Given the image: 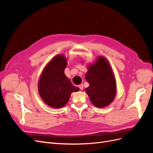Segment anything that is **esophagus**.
Here are the masks:
<instances>
[{
    "mask_svg": "<svg viewBox=\"0 0 153 153\" xmlns=\"http://www.w3.org/2000/svg\"><path fill=\"white\" fill-rule=\"evenodd\" d=\"M78 87L80 88V89L82 90L83 89H84V85H83V84H80V85H78Z\"/></svg>",
    "mask_w": 153,
    "mask_h": 153,
    "instance_id": "esophagus-1",
    "label": "esophagus"
}]
</instances>
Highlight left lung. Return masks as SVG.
I'll list each match as a JSON object with an SVG mask.
<instances>
[{"mask_svg": "<svg viewBox=\"0 0 153 153\" xmlns=\"http://www.w3.org/2000/svg\"><path fill=\"white\" fill-rule=\"evenodd\" d=\"M85 79L89 84L85 91L94 105L103 108L114 100L116 84L112 69L104 57H99L89 67Z\"/></svg>", "mask_w": 153, "mask_h": 153, "instance_id": "8db88e82", "label": "left lung"}]
</instances>
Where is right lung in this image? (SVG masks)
Returning <instances> with one entry per match:
<instances>
[{
    "label": "right lung",
    "mask_w": 153,
    "mask_h": 153,
    "mask_svg": "<svg viewBox=\"0 0 153 153\" xmlns=\"http://www.w3.org/2000/svg\"><path fill=\"white\" fill-rule=\"evenodd\" d=\"M67 61L57 55L44 69L38 84L39 94L44 102L51 107L60 108L65 105L73 92L79 91L64 74Z\"/></svg>",
    "instance_id": "add662e5"
}]
</instances>
